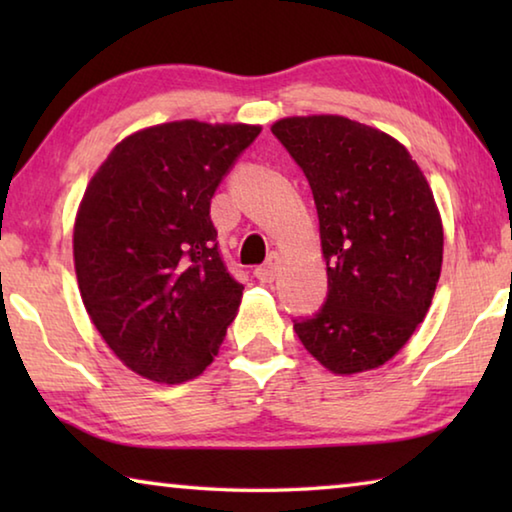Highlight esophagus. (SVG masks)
Wrapping results in <instances>:
<instances>
[{"instance_id": "34e87169", "label": "esophagus", "mask_w": 512, "mask_h": 512, "mask_svg": "<svg viewBox=\"0 0 512 512\" xmlns=\"http://www.w3.org/2000/svg\"><path fill=\"white\" fill-rule=\"evenodd\" d=\"M280 262H282L280 255L273 253L271 257H268V262H266L264 266L255 268L257 280H262V282H273L275 277H277V271H280Z\"/></svg>"}]
</instances>
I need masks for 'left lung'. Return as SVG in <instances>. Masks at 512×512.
Returning <instances> with one entry per match:
<instances>
[{
	"label": "left lung",
	"mask_w": 512,
	"mask_h": 512,
	"mask_svg": "<svg viewBox=\"0 0 512 512\" xmlns=\"http://www.w3.org/2000/svg\"><path fill=\"white\" fill-rule=\"evenodd\" d=\"M309 180L327 262V302L298 339L341 377L375 370L427 316L443 268V219L418 162L379 128L341 115L271 126Z\"/></svg>",
	"instance_id": "1"
}]
</instances>
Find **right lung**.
Listing matches in <instances>:
<instances>
[{
  "label": "right lung",
  "mask_w": 512,
  "mask_h": 512,
  "mask_svg": "<svg viewBox=\"0 0 512 512\" xmlns=\"http://www.w3.org/2000/svg\"><path fill=\"white\" fill-rule=\"evenodd\" d=\"M262 126L167 121L124 137L74 219L83 305L112 354L158 384L210 366L244 287L225 271L210 203Z\"/></svg>",
  "instance_id": "1"
}]
</instances>
